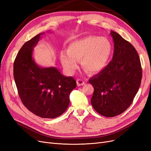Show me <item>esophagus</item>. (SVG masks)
I'll return each mask as SVG.
<instances>
[{"label":"esophagus","instance_id":"obj_1","mask_svg":"<svg viewBox=\"0 0 151 151\" xmlns=\"http://www.w3.org/2000/svg\"><path fill=\"white\" fill-rule=\"evenodd\" d=\"M77 84L78 86H83L84 84V81L81 80V79H77Z\"/></svg>","mask_w":151,"mask_h":151}]
</instances>
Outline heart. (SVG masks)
<instances>
[{"label":"heart","instance_id":"obj_1","mask_svg":"<svg viewBox=\"0 0 151 151\" xmlns=\"http://www.w3.org/2000/svg\"><path fill=\"white\" fill-rule=\"evenodd\" d=\"M113 52L108 39L98 36H89L76 40L68 45V50L60 53V60L65 71L72 75L78 68V61L89 73H96L106 67Z\"/></svg>","mask_w":151,"mask_h":151}]
</instances>
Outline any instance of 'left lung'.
<instances>
[{
    "label": "left lung",
    "instance_id": "left-lung-1",
    "mask_svg": "<svg viewBox=\"0 0 151 151\" xmlns=\"http://www.w3.org/2000/svg\"><path fill=\"white\" fill-rule=\"evenodd\" d=\"M114 42L112 60L89 80L94 88L91 99L100 115L113 117L129 108L137 93L142 77L140 58L130 43L111 31Z\"/></svg>",
    "mask_w": 151,
    "mask_h": 151
}]
</instances>
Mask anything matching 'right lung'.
Returning <instances> with one entry per match:
<instances>
[{"mask_svg": "<svg viewBox=\"0 0 151 151\" xmlns=\"http://www.w3.org/2000/svg\"><path fill=\"white\" fill-rule=\"evenodd\" d=\"M40 33L26 42L14 62V78L21 101L29 111L43 118H55L65 111L70 94L77 86L72 77L62 76L56 68H42L32 58Z\"/></svg>", "mask_w": 151, "mask_h": 151, "instance_id": "1", "label": "right lung"}]
</instances>
